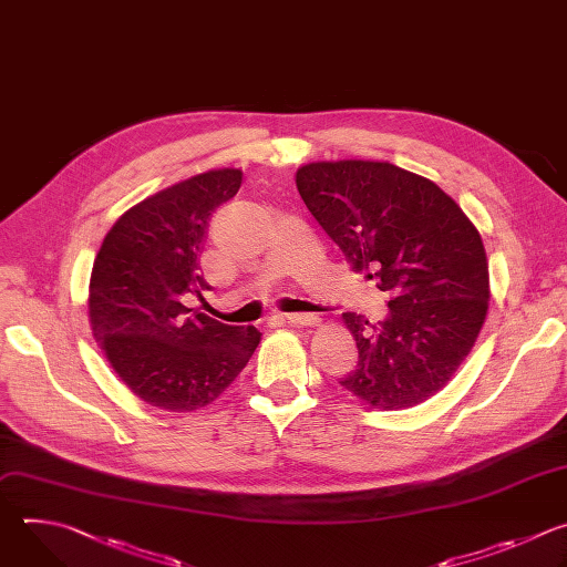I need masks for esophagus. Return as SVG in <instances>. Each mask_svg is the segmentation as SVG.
<instances>
[{
	"instance_id": "obj_1",
	"label": "esophagus",
	"mask_w": 567,
	"mask_h": 567,
	"mask_svg": "<svg viewBox=\"0 0 567 567\" xmlns=\"http://www.w3.org/2000/svg\"><path fill=\"white\" fill-rule=\"evenodd\" d=\"M284 321L295 323V326H319V317L310 315V312H299V315H279Z\"/></svg>"
}]
</instances>
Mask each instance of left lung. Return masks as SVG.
Instances as JSON below:
<instances>
[{
    "label": "left lung",
    "mask_w": 567,
    "mask_h": 567,
    "mask_svg": "<svg viewBox=\"0 0 567 567\" xmlns=\"http://www.w3.org/2000/svg\"><path fill=\"white\" fill-rule=\"evenodd\" d=\"M297 189L364 279L389 295V319H342L360 351L339 380L373 409H411L456 375L489 308V264L476 225L433 181L384 161H319Z\"/></svg>",
    "instance_id": "obj_1"
}]
</instances>
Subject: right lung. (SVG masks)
<instances>
[{
    "instance_id": "1",
    "label": "right lung",
    "mask_w": 567,
    "mask_h": 567,
    "mask_svg": "<svg viewBox=\"0 0 567 567\" xmlns=\"http://www.w3.org/2000/svg\"><path fill=\"white\" fill-rule=\"evenodd\" d=\"M244 181L235 167L174 183L130 207L106 233L89 281V323L109 367L143 402L174 413L212 404L261 342L185 306L207 281L200 252L214 209Z\"/></svg>"
}]
</instances>
